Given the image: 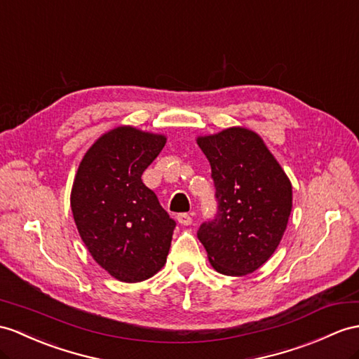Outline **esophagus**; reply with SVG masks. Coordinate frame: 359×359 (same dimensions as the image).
I'll use <instances>...</instances> for the list:
<instances>
[{"mask_svg":"<svg viewBox=\"0 0 359 359\" xmlns=\"http://www.w3.org/2000/svg\"><path fill=\"white\" fill-rule=\"evenodd\" d=\"M177 221L181 224V225H190L191 224V216L187 215V213H180L177 216Z\"/></svg>","mask_w":359,"mask_h":359,"instance_id":"1","label":"esophagus"}]
</instances>
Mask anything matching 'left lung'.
Returning <instances> with one entry per match:
<instances>
[{"label":"left lung","instance_id":"1","mask_svg":"<svg viewBox=\"0 0 359 359\" xmlns=\"http://www.w3.org/2000/svg\"><path fill=\"white\" fill-rule=\"evenodd\" d=\"M212 168L217 212L198 239L225 276H245L273 256L292 208V186L262 138L245 128L199 137Z\"/></svg>","mask_w":359,"mask_h":359}]
</instances>
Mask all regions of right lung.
Segmentation results:
<instances>
[{"mask_svg":"<svg viewBox=\"0 0 359 359\" xmlns=\"http://www.w3.org/2000/svg\"><path fill=\"white\" fill-rule=\"evenodd\" d=\"M165 144L164 135L130 126L109 130L79 165L72 210L93 259L121 282L152 277L169 255L175 222L142 175Z\"/></svg>","mask_w":359,"mask_h":359,"instance_id":"add662e5","label":"right lung"}]
</instances>
